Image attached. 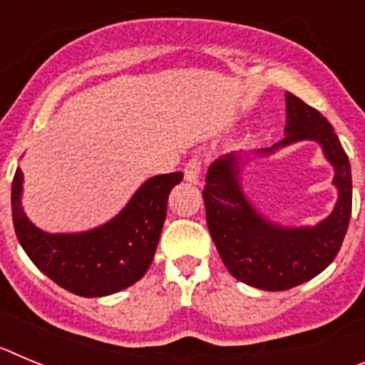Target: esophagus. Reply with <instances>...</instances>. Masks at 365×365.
Listing matches in <instances>:
<instances>
[{
  "label": "esophagus",
  "instance_id": "obj_1",
  "mask_svg": "<svg viewBox=\"0 0 365 365\" xmlns=\"http://www.w3.org/2000/svg\"><path fill=\"white\" fill-rule=\"evenodd\" d=\"M201 170H202L201 159L188 160V163H186V166H185V179L188 180V182L197 185L199 179H201Z\"/></svg>",
  "mask_w": 365,
  "mask_h": 365
}]
</instances>
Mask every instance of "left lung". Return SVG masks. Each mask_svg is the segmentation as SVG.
<instances>
[{
    "label": "left lung",
    "mask_w": 365,
    "mask_h": 365,
    "mask_svg": "<svg viewBox=\"0 0 365 365\" xmlns=\"http://www.w3.org/2000/svg\"><path fill=\"white\" fill-rule=\"evenodd\" d=\"M285 138L272 148L256 151L274 153L278 148L314 140L333 164V185L338 201L329 217L316 227H279L250 205L240 182V153L219 157L206 173L202 190L206 222L228 272L261 291H287L309 282L327 269L346 237L353 205L351 166L333 125L320 111L287 93Z\"/></svg>",
    "instance_id": "8db88e82"
}]
</instances>
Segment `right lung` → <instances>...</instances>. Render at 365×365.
Here are the masks:
<instances>
[{"label": "right lung", "instance_id": "add662e5", "mask_svg": "<svg viewBox=\"0 0 365 365\" xmlns=\"http://www.w3.org/2000/svg\"><path fill=\"white\" fill-rule=\"evenodd\" d=\"M182 173L148 179L118 215L106 225L80 234H47L34 227L21 206L24 173L12 180V221L19 245L47 278L66 291L100 298L137 283L153 261L168 195Z\"/></svg>", "mask_w": 365, "mask_h": 365}]
</instances>
